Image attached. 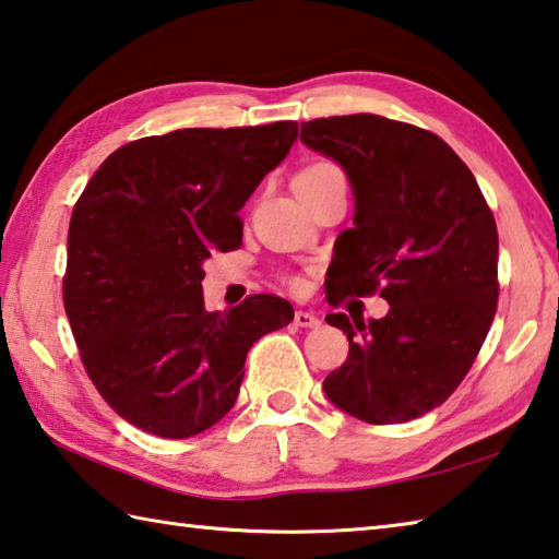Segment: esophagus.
<instances>
[{"label": "esophagus", "instance_id": "1", "mask_svg": "<svg viewBox=\"0 0 559 559\" xmlns=\"http://www.w3.org/2000/svg\"><path fill=\"white\" fill-rule=\"evenodd\" d=\"M293 322H296V328H320L318 314L308 312V310H296V314H293Z\"/></svg>", "mask_w": 559, "mask_h": 559}]
</instances>
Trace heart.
Here are the masks:
<instances>
[{"label":"heart","mask_w":559,"mask_h":559,"mask_svg":"<svg viewBox=\"0 0 559 559\" xmlns=\"http://www.w3.org/2000/svg\"><path fill=\"white\" fill-rule=\"evenodd\" d=\"M324 170H337V166L328 164V160H318V164L308 166L306 170H302V174H324Z\"/></svg>","instance_id":"1"}]
</instances>
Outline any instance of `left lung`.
I'll list each match as a JSON object with an SVG mask.
<instances>
[{"label":"left lung","instance_id":"8db88e82","mask_svg":"<svg viewBox=\"0 0 559 559\" xmlns=\"http://www.w3.org/2000/svg\"><path fill=\"white\" fill-rule=\"evenodd\" d=\"M300 141L344 168L354 227L334 245L328 302L389 300L381 320L328 314L349 357L322 389L371 425L408 423L462 383L499 300V235L472 170L440 136L379 115L302 121Z\"/></svg>","mask_w":559,"mask_h":559}]
</instances>
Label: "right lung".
<instances>
[{"instance_id": "obj_1", "label": "right lung", "mask_w": 559, "mask_h": 559, "mask_svg": "<svg viewBox=\"0 0 559 559\" xmlns=\"http://www.w3.org/2000/svg\"><path fill=\"white\" fill-rule=\"evenodd\" d=\"M296 139L298 121H273L131 141L75 202L66 314L87 377L139 430L182 440L219 423L253 342L293 320L276 296L207 312L202 263L241 245L237 212Z\"/></svg>"}]
</instances>
